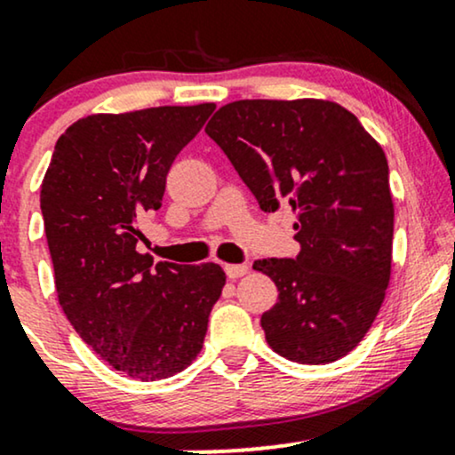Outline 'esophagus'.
Wrapping results in <instances>:
<instances>
[{"label": "esophagus", "mask_w": 455, "mask_h": 455, "mask_svg": "<svg viewBox=\"0 0 455 455\" xmlns=\"http://www.w3.org/2000/svg\"><path fill=\"white\" fill-rule=\"evenodd\" d=\"M224 271H227L228 278L237 280V278H242V275L248 274V265H224Z\"/></svg>", "instance_id": "obj_1"}]
</instances>
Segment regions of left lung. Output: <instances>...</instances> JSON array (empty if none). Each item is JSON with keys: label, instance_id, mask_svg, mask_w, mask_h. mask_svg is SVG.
<instances>
[{"label": "left lung", "instance_id": "left-lung-1", "mask_svg": "<svg viewBox=\"0 0 455 455\" xmlns=\"http://www.w3.org/2000/svg\"><path fill=\"white\" fill-rule=\"evenodd\" d=\"M205 132L228 156L260 210L293 207L295 259L254 269L278 286L260 316L265 340L297 363L351 353L377 318L391 275L394 201L385 151L338 102L237 100Z\"/></svg>", "mask_w": 455, "mask_h": 455}]
</instances>
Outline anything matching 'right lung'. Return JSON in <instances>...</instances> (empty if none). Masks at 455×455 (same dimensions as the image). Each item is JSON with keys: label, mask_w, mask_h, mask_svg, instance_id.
<instances>
[{"label": "right lung", "mask_w": 455, "mask_h": 455, "mask_svg": "<svg viewBox=\"0 0 455 455\" xmlns=\"http://www.w3.org/2000/svg\"><path fill=\"white\" fill-rule=\"evenodd\" d=\"M216 104L96 113L57 140L40 188L61 310L115 370L139 380L181 372L201 353L227 278L220 265L158 263L137 250L160 210L175 156Z\"/></svg>", "instance_id": "obj_1"}]
</instances>
